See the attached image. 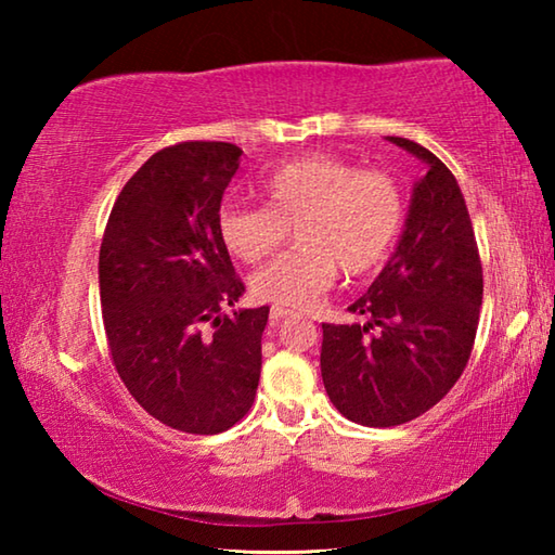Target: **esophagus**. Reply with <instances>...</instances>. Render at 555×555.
Instances as JSON below:
<instances>
[{
  "label": "esophagus",
  "mask_w": 555,
  "mask_h": 555,
  "mask_svg": "<svg viewBox=\"0 0 555 555\" xmlns=\"http://www.w3.org/2000/svg\"><path fill=\"white\" fill-rule=\"evenodd\" d=\"M291 315H294V311H288V308H281V306L271 308V321H274V323L284 321V318H291Z\"/></svg>",
  "instance_id": "obj_1"
}]
</instances>
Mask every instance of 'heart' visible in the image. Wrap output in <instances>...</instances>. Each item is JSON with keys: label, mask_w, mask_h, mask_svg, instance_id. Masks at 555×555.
I'll list each match as a JSON object with an SVG mask.
<instances>
[{"label": "heart", "mask_w": 555, "mask_h": 555, "mask_svg": "<svg viewBox=\"0 0 555 555\" xmlns=\"http://www.w3.org/2000/svg\"><path fill=\"white\" fill-rule=\"evenodd\" d=\"M264 208L228 203L218 212L222 247L259 264L296 232L298 249L251 276V294L288 311L321 304L343 267L347 276L377 269L397 244L406 203L397 178L333 156H306L261 183Z\"/></svg>", "instance_id": "heart-1"}]
</instances>
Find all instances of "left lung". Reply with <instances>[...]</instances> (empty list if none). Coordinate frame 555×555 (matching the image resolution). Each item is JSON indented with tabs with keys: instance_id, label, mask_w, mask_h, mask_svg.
I'll return each mask as SVG.
<instances>
[{
	"instance_id": "8db88e82",
	"label": "left lung",
	"mask_w": 555,
	"mask_h": 555,
	"mask_svg": "<svg viewBox=\"0 0 555 555\" xmlns=\"http://www.w3.org/2000/svg\"><path fill=\"white\" fill-rule=\"evenodd\" d=\"M428 164L393 257L350 311L370 323H323L321 372L345 418L389 428L446 397L473 352L482 306V261L463 191L416 142L389 137Z\"/></svg>"
}]
</instances>
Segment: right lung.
<instances>
[{
	"instance_id": "1",
	"label": "right lung",
	"mask_w": 555,
	"mask_h": 555,
	"mask_svg": "<svg viewBox=\"0 0 555 555\" xmlns=\"http://www.w3.org/2000/svg\"><path fill=\"white\" fill-rule=\"evenodd\" d=\"M242 149L181 142L121 188L100 247V304L112 364L149 416L215 436L247 416L269 306L222 315L244 281L218 237Z\"/></svg>"
}]
</instances>
